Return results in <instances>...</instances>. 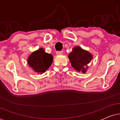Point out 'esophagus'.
<instances>
[{
  "label": "esophagus",
  "instance_id": "esophagus-1",
  "mask_svg": "<svg viewBox=\"0 0 120 120\" xmlns=\"http://www.w3.org/2000/svg\"><path fill=\"white\" fill-rule=\"evenodd\" d=\"M63 52L61 51H58L56 52V54L57 55H63Z\"/></svg>",
  "mask_w": 120,
  "mask_h": 120
}]
</instances>
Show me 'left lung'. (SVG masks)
<instances>
[{
  "label": "left lung",
  "instance_id": "left-lung-1",
  "mask_svg": "<svg viewBox=\"0 0 120 120\" xmlns=\"http://www.w3.org/2000/svg\"><path fill=\"white\" fill-rule=\"evenodd\" d=\"M73 68L78 72L86 73L88 69V64L92 60L93 56L87 51L80 46H75L68 56Z\"/></svg>",
  "mask_w": 120,
  "mask_h": 120
}]
</instances>
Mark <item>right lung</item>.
<instances>
[{
    "mask_svg": "<svg viewBox=\"0 0 120 120\" xmlns=\"http://www.w3.org/2000/svg\"><path fill=\"white\" fill-rule=\"evenodd\" d=\"M53 60V56L45 52L43 48H40L29 56L27 62L34 71L42 74L51 66Z\"/></svg>",
    "mask_w": 120,
    "mask_h": 120,
    "instance_id": "obj_1",
    "label": "right lung"
}]
</instances>
